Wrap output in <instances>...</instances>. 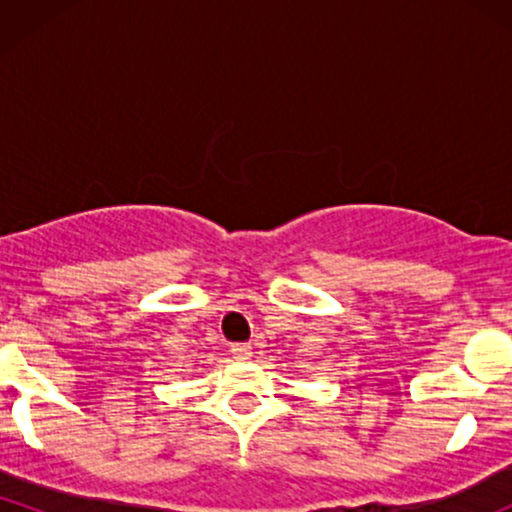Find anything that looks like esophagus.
Masks as SVG:
<instances>
[{
    "label": "esophagus",
    "mask_w": 512,
    "mask_h": 512,
    "mask_svg": "<svg viewBox=\"0 0 512 512\" xmlns=\"http://www.w3.org/2000/svg\"><path fill=\"white\" fill-rule=\"evenodd\" d=\"M231 354L238 358V361H248V358L252 356V346L240 342V344H231Z\"/></svg>",
    "instance_id": "34e87169"
}]
</instances>
